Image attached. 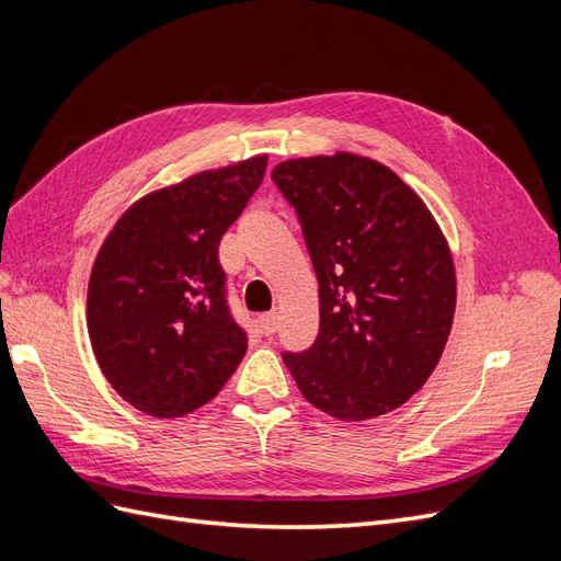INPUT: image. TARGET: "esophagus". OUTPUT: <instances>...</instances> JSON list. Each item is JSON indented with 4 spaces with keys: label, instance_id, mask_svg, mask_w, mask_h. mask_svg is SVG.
I'll return each mask as SVG.
<instances>
[{
    "label": "esophagus",
    "instance_id": "esophagus-1",
    "mask_svg": "<svg viewBox=\"0 0 561 561\" xmlns=\"http://www.w3.org/2000/svg\"><path fill=\"white\" fill-rule=\"evenodd\" d=\"M260 328H262V332H264L266 336L276 334V332H278V316H276V313H264V316H260Z\"/></svg>",
    "mask_w": 561,
    "mask_h": 561
}]
</instances>
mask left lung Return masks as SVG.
I'll use <instances>...</instances> for the list:
<instances>
[{"mask_svg": "<svg viewBox=\"0 0 561 561\" xmlns=\"http://www.w3.org/2000/svg\"><path fill=\"white\" fill-rule=\"evenodd\" d=\"M271 180L295 208L320 297L311 348L283 363L318 410L365 421L426 383L456 307L454 262L431 210L386 165L355 154L285 161Z\"/></svg>", "mask_w": 561, "mask_h": 561, "instance_id": "1", "label": "left lung"}]
</instances>
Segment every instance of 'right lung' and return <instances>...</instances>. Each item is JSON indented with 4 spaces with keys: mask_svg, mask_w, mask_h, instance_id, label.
<instances>
[{
    "mask_svg": "<svg viewBox=\"0 0 561 561\" xmlns=\"http://www.w3.org/2000/svg\"><path fill=\"white\" fill-rule=\"evenodd\" d=\"M266 157L186 178L140 198L100 248L89 336L100 369L135 410L184 416L213 400L248 348L219 241L260 190Z\"/></svg>",
    "mask_w": 561,
    "mask_h": 561,
    "instance_id": "right-lung-1",
    "label": "right lung"
}]
</instances>
